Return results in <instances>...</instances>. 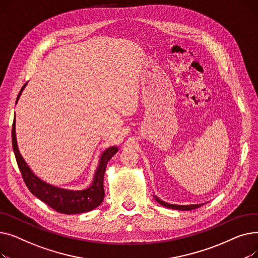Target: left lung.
I'll return each instance as SVG.
<instances>
[{
  "label": "left lung",
  "mask_w": 258,
  "mask_h": 258,
  "mask_svg": "<svg viewBox=\"0 0 258 258\" xmlns=\"http://www.w3.org/2000/svg\"><path fill=\"white\" fill-rule=\"evenodd\" d=\"M156 200H157V202L158 203H160L161 205H163L164 207H167V208H171V209H177V210H191V209H197V208H199V207H201V206H203L205 204H198V205H171V204H168V203H165V202H163V201H161V200H159L158 198H156Z\"/></svg>",
  "instance_id": "left-lung-1"
}]
</instances>
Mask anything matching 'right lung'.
Returning a JSON list of instances; mask_svg holds the SVG:
<instances>
[{
    "label": "right lung",
    "instance_id": "right-lung-1",
    "mask_svg": "<svg viewBox=\"0 0 258 258\" xmlns=\"http://www.w3.org/2000/svg\"><path fill=\"white\" fill-rule=\"evenodd\" d=\"M26 86V85H25ZM22 88L18 95V99L20 95L25 88ZM17 99V101H18ZM12 147L13 152H15L17 163L22 173L23 180L28 187L30 192L38 198L40 201L54 209L55 211L63 214H77L88 212L96 207H98L104 198V188H103V177L104 171L107 165V162L111 160V158L118 152L117 147H110L102 154L99 166L95 173L94 181L92 185L85 190L81 191H72V190H66V189H60L57 187L51 186L46 184L45 182L40 181L37 177L32 173L30 168L27 166L24 159L22 158L18 144H17V137H16V118L13 120L12 123Z\"/></svg>",
    "mask_w": 258,
    "mask_h": 258
}]
</instances>
